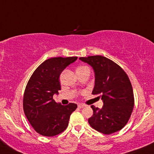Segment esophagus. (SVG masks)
I'll return each instance as SVG.
<instances>
[{
	"label": "esophagus",
	"instance_id": "esophagus-1",
	"mask_svg": "<svg viewBox=\"0 0 154 154\" xmlns=\"http://www.w3.org/2000/svg\"><path fill=\"white\" fill-rule=\"evenodd\" d=\"M85 106L84 104H82V103L78 104V107L79 108V109H82V108H84Z\"/></svg>",
	"mask_w": 154,
	"mask_h": 154
}]
</instances>
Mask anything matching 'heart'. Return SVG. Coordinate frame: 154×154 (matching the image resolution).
<instances>
[{
	"mask_svg": "<svg viewBox=\"0 0 154 154\" xmlns=\"http://www.w3.org/2000/svg\"><path fill=\"white\" fill-rule=\"evenodd\" d=\"M85 70H89V69H88V66H80L77 67V69H76V72H77V73H78V72H82L83 71H85Z\"/></svg>",
	"mask_w": 154,
	"mask_h": 154,
	"instance_id": "heart-1",
	"label": "heart"
}]
</instances>
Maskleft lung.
<instances>
[{
	"label": "left lung",
	"mask_w": 154,
	"mask_h": 154,
	"mask_svg": "<svg viewBox=\"0 0 154 154\" xmlns=\"http://www.w3.org/2000/svg\"><path fill=\"white\" fill-rule=\"evenodd\" d=\"M93 67L95 86L92 94L100 95L102 109L92 106L93 114L88 119L91 128L110 135L122 130L128 123L134 107V94L128 75L121 66L102 56L80 57Z\"/></svg>",
	"instance_id": "8db88e82"
}]
</instances>
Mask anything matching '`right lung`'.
Segmentation results:
<instances>
[{
	"label": "right lung",
	"instance_id": "right-lung-1",
	"mask_svg": "<svg viewBox=\"0 0 154 154\" xmlns=\"http://www.w3.org/2000/svg\"><path fill=\"white\" fill-rule=\"evenodd\" d=\"M77 59V56H73L45 60L35 70L26 84L23 98L24 112L40 135L52 137L64 131L70 115L77 108L75 103L63 106L53 98L61 90V73Z\"/></svg>",
	"mask_w": 154,
	"mask_h": 154
}]
</instances>
